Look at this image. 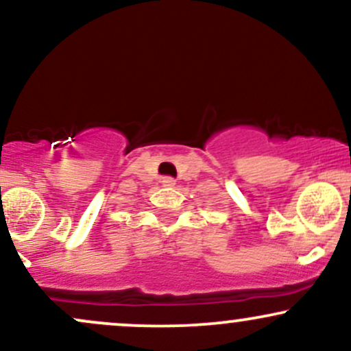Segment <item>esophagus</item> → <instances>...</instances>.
Listing matches in <instances>:
<instances>
[{"label":"esophagus","mask_w":351,"mask_h":351,"mask_svg":"<svg viewBox=\"0 0 351 351\" xmlns=\"http://www.w3.org/2000/svg\"><path fill=\"white\" fill-rule=\"evenodd\" d=\"M175 183H176V181H175V178H171V176H165V178L162 180L163 186H168V188L175 186Z\"/></svg>","instance_id":"34e87169"}]
</instances>
